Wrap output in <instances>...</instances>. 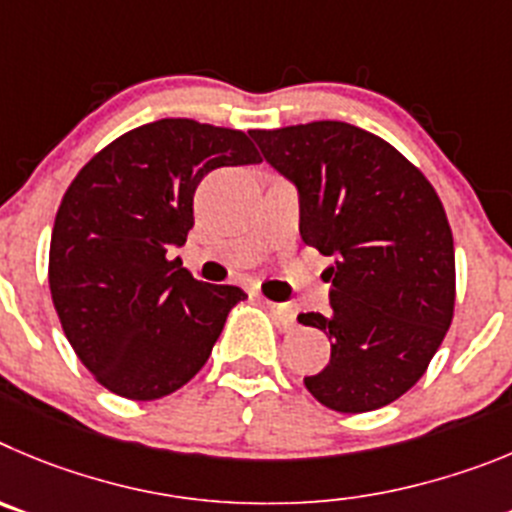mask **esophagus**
<instances>
[{"instance_id": "esophagus-1", "label": "esophagus", "mask_w": 512, "mask_h": 512, "mask_svg": "<svg viewBox=\"0 0 512 512\" xmlns=\"http://www.w3.org/2000/svg\"><path fill=\"white\" fill-rule=\"evenodd\" d=\"M265 306L270 308L275 324H278L280 329H293V326H296V311H293V306H290V303L265 301Z\"/></svg>"}]
</instances>
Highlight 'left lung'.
<instances>
[{
	"label": "left lung",
	"mask_w": 512,
	"mask_h": 512,
	"mask_svg": "<svg viewBox=\"0 0 512 512\" xmlns=\"http://www.w3.org/2000/svg\"><path fill=\"white\" fill-rule=\"evenodd\" d=\"M250 135L296 183L303 242L334 255L331 311L298 316L331 342L329 365L303 377L308 393L339 413L393 403L421 380L454 316V239L441 199L411 160L354 124Z\"/></svg>",
	"instance_id": "8db88e82"
}]
</instances>
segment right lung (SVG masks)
Returning <instances> with one entry per match:
<instances>
[{
  "mask_svg": "<svg viewBox=\"0 0 512 512\" xmlns=\"http://www.w3.org/2000/svg\"><path fill=\"white\" fill-rule=\"evenodd\" d=\"M260 160L245 132L158 119L78 170L55 214L48 283L66 339L104 388L158 400L206 365L247 293L201 283L168 252L193 227L201 178Z\"/></svg>",
  "mask_w": 512,
  "mask_h": 512,
  "instance_id": "right-lung-1",
  "label": "right lung"
}]
</instances>
